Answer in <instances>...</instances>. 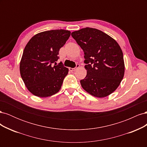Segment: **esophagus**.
Returning <instances> with one entry per match:
<instances>
[{
    "mask_svg": "<svg viewBox=\"0 0 147 147\" xmlns=\"http://www.w3.org/2000/svg\"><path fill=\"white\" fill-rule=\"evenodd\" d=\"M80 67V65L78 64H76V66H75V67L74 68H69V70H70V71H75V70H77L78 67Z\"/></svg>",
    "mask_w": 147,
    "mask_h": 147,
    "instance_id": "1",
    "label": "esophagus"
}]
</instances>
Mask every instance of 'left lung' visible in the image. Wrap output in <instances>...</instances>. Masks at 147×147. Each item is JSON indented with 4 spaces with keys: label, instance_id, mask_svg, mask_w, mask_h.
I'll return each instance as SVG.
<instances>
[{
    "label": "left lung",
    "instance_id": "obj_1",
    "mask_svg": "<svg viewBox=\"0 0 147 147\" xmlns=\"http://www.w3.org/2000/svg\"><path fill=\"white\" fill-rule=\"evenodd\" d=\"M84 52L86 77L82 88L92 96L104 97L119 85L124 74L123 54L118 43L102 31L85 28L71 34Z\"/></svg>",
    "mask_w": 147,
    "mask_h": 147
}]
</instances>
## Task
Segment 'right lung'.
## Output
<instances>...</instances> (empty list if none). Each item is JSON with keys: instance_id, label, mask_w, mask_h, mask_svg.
Returning a JSON list of instances; mask_svg holds the SVG:
<instances>
[{"instance_id": "right-lung-1", "label": "right lung", "mask_w": 147, "mask_h": 147, "mask_svg": "<svg viewBox=\"0 0 147 147\" xmlns=\"http://www.w3.org/2000/svg\"><path fill=\"white\" fill-rule=\"evenodd\" d=\"M70 35L69 30L57 29L35 35L26 45L20 63V74L28 90L45 97L58 92L69 69L56 63L60 48Z\"/></svg>"}]
</instances>
